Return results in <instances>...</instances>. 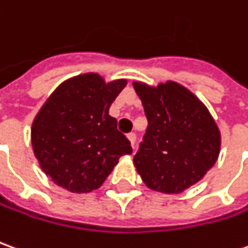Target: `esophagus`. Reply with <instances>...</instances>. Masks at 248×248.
<instances>
[{
    "label": "esophagus",
    "mask_w": 248,
    "mask_h": 248,
    "mask_svg": "<svg viewBox=\"0 0 248 248\" xmlns=\"http://www.w3.org/2000/svg\"><path fill=\"white\" fill-rule=\"evenodd\" d=\"M127 138H129V141H130V145L134 148V145H136V140H137V137L134 133H130V134H127Z\"/></svg>",
    "instance_id": "34e87169"
}]
</instances>
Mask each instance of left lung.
<instances>
[{"label": "left lung", "mask_w": 248, "mask_h": 248, "mask_svg": "<svg viewBox=\"0 0 248 248\" xmlns=\"http://www.w3.org/2000/svg\"><path fill=\"white\" fill-rule=\"evenodd\" d=\"M148 129L134 166L148 188L181 193L200 181L220 153V130L202 100L180 83L134 82Z\"/></svg>", "instance_id": "8db88e82"}]
</instances>
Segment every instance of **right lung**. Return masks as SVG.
<instances>
[{
    "label": "right lung",
    "mask_w": 248,
    "mask_h": 248,
    "mask_svg": "<svg viewBox=\"0 0 248 248\" xmlns=\"http://www.w3.org/2000/svg\"><path fill=\"white\" fill-rule=\"evenodd\" d=\"M126 79L106 82L88 72L59 86L34 117L31 138L34 157L52 181L72 193H88L106 181L129 140L108 115Z\"/></svg>",
    "instance_id": "1"
}]
</instances>
